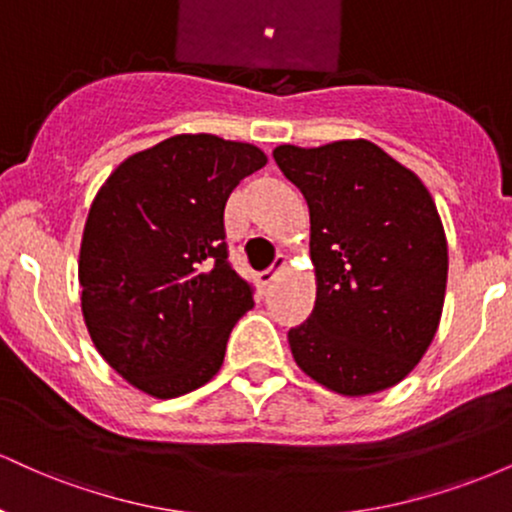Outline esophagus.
<instances>
[{"label": "esophagus", "mask_w": 512, "mask_h": 512, "mask_svg": "<svg viewBox=\"0 0 512 512\" xmlns=\"http://www.w3.org/2000/svg\"><path fill=\"white\" fill-rule=\"evenodd\" d=\"M286 264H289V257H286V255H276V260H274L272 267L264 269V272H260V284H262V286L272 284V281L276 279V274H279L281 269L286 267Z\"/></svg>", "instance_id": "34e87169"}]
</instances>
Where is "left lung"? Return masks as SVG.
I'll return each mask as SVG.
<instances>
[{"label":"left lung","mask_w":512,"mask_h":512,"mask_svg":"<svg viewBox=\"0 0 512 512\" xmlns=\"http://www.w3.org/2000/svg\"><path fill=\"white\" fill-rule=\"evenodd\" d=\"M281 173L310 209L315 308L289 332L315 383L363 397L404 380L436 337L448 240L431 192L368 139L281 144Z\"/></svg>","instance_id":"1"}]
</instances>
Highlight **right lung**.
I'll return each mask as SVG.
<instances>
[{"label": "right lung", "instance_id": "add662e5", "mask_svg": "<svg viewBox=\"0 0 512 512\" xmlns=\"http://www.w3.org/2000/svg\"><path fill=\"white\" fill-rule=\"evenodd\" d=\"M267 156L216 134H175L117 166L88 209L81 313L98 354L156 399L219 373L233 325L255 305L226 260L223 209Z\"/></svg>", "mask_w": 512, "mask_h": 512}]
</instances>
